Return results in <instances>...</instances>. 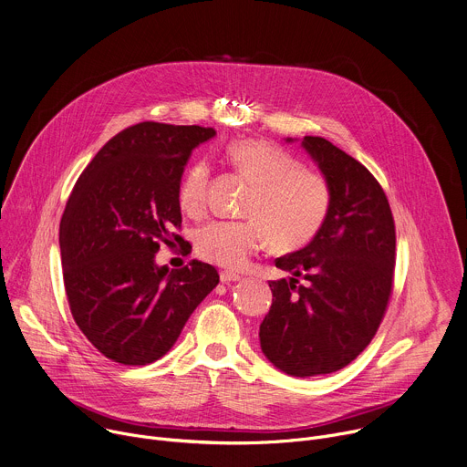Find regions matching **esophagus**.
Returning <instances> with one entry per match:
<instances>
[{"label": "esophagus", "mask_w": 467, "mask_h": 467, "mask_svg": "<svg viewBox=\"0 0 467 467\" xmlns=\"http://www.w3.org/2000/svg\"><path fill=\"white\" fill-rule=\"evenodd\" d=\"M220 279H222V283H234V281H240L242 275H238L234 272H222Z\"/></svg>", "instance_id": "1"}]
</instances>
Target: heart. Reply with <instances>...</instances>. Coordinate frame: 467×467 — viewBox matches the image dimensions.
<instances>
[{"label": "heart", "mask_w": 467, "mask_h": 467, "mask_svg": "<svg viewBox=\"0 0 467 467\" xmlns=\"http://www.w3.org/2000/svg\"><path fill=\"white\" fill-rule=\"evenodd\" d=\"M231 168L251 182L244 220H218L195 233L197 254L223 268H242L268 240L272 247L292 251L308 244L327 220L332 190L327 175L299 162L277 144L244 139L225 148ZM211 170L193 164L179 184V205L192 216L207 209Z\"/></svg>", "instance_id": "obj_1"}]
</instances>
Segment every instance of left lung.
<instances>
[{
  "mask_svg": "<svg viewBox=\"0 0 467 467\" xmlns=\"http://www.w3.org/2000/svg\"><path fill=\"white\" fill-rule=\"evenodd\" d=\"M303 148L327 175L332 202L312 242L275 258L292 277L270 281L274 303L258 332L262 353L292 377L335 373L369 346L395 270V223L379 181L321 137H305Z\"/></svg>",
  "mask_w": 467,
  "mask_h": 467,
  "instance_id": "1",
  "label": "left lung"
}]
</instances>
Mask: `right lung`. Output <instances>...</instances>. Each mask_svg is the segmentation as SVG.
<instances>
[{
    "mask_svg": "<svg viewBox=\"0 0 467 467\" xmlns=\"http://www.w3.org/2000/svg\"><path fill=\"white\" fill-rule=\"evenodd\" d=\"M213 127L142 121L112 137L79 175L60 218L64 290L87 340L123 366H146L177 342L220 283L211 264H155L162 244L192 245L181 229L179 184Z\"/></svg>",
    "mask_w": 467,
    "mask_h": 467,
    "instance_id": "obj_1",
    "label": "right lung"
}]
</instances>
